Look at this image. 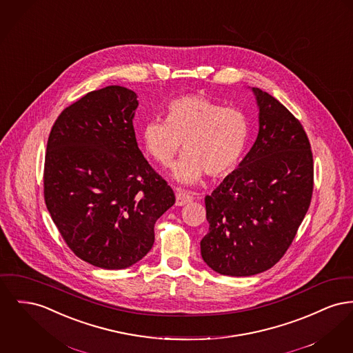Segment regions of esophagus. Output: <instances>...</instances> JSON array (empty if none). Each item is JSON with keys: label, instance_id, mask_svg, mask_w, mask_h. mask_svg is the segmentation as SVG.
<instances>
[{"label": "esophagus", "instance_id": "esophagus-1", "mask_svg": "<svg viewBox=\"0 0 353 353\" xmlns=\"http://www.w3.org/2000/svg\"><path fill=\"white\" fill-rule=\"evenodd\" d=\"M193 200L192 194L189 192L185 190H181V189H176V205L179 207H183L188 203H190Z\"/></svg>", "mask_w": 353, "mask_h": 353}]
</instances>
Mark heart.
Returning a JSON list of instances; mask_svg holds the SVG:
<instances>
[{"mask_svg":"<svg viewBox=\"0 0 353 353\" xmlns=\"http://www.w3.org/2000/svg\"><path fill=\"white\" fill-rule=\"evenodd\" d=\"M247 114L223 106L204 94H187L166 106V120H150L141 130L143 144L152 160L168 166L181 150L187 152L173 166V177L184 184L197 181L204 172L219 177L240 163L249 139Z\"/></svg>","mask_w":353,"mask_h":353,"instance_id":"b5f03b06","label":"heart"}]
</instances>
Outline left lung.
Returning <instances> with one entry per match:
<instances>
[{"label": "left lung", "instance_id": "left-lung-1", "mask_svg": "<svg viewBox=\"0 0 353 353\" xmlns=\"http://www.w3.org/2000/svg\"><path fill=\"white\" fill-rule=\"evenodd\" d=\"M259 134L240 168L205 197L209 232L201 256L227 276L272 268L288 250L310 208L313 156L301 123L267 92L253 88Z\"/></svg>", "mask_w": 353, "mask_h": 353}]
</instances>
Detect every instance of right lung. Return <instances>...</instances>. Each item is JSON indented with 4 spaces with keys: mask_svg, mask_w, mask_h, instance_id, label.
I'll list each match as a JSON object with an SVG mask.
<instances>
[{
    "mask_svg": "<svg viewBox=\"0 0 353 353\" xmlns=\"http://www.w3.org/2000/svg\"><path fill=\"white\" fill-rule=\"evenodd\" d=\"M133 90L110 85L65 108L52 126L43 199L70 250L124 270L153 247L154 224L176 201L137 146Z\"/></svg>",
    "mask_w": 353,
    "mask_h": 353,
    "instance_id": "obj_1",
    "label": "right lung"
}]
</instances>
